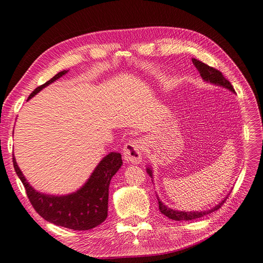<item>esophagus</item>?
<instances>
[{
  "label": "esophagus",
  "instance_id": "34e87169",
  "mask_svg": "<svg viewBox=\"0 0 263 263\" xmlns=\"http://www.w3.org/2000/svg\"><path fill=\"white\" fill-rule=\"evenodd\" d=\"M144 141L142 139H132L124 147V159L126 162L138 164L142 160Z\"/></svg>",
  "mask_w": 263,
  "mask_h": 263
}]
</instances>
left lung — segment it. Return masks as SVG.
Wrapping results in <instances>:
<instances>
[{
	"mask_svg": "<svg viewBox=\"0 0 263 263\" xmlns=\"http://www.w3.org/2000/svg\"><path fill=\"white\" fill-rule=\"evenodd\" d=\"M192 61H193V64L198 69L201 78L203 79V81H205V83H208V84H211V85H214V86L222 87L224 89H228L229 91H231L232 93H235V90H234L232 84L230 83L228 79L224 78V76L222 75L221 71H219L218 69H215L213 67H210L209 65H206V64H204V63L198 61L196 59H193ZM146 171H147L148 175L151 178H153V171H152V167L149 164L147 165ZM229 195H230V193L228 194V196H226L223 199L222 201H220L218 204L214 205L213 208H210V209L202 210V211H180V210L172 209V208L167 206L166 204H164L160 200V198H159L158 195H157V197H158V201H159V209H160V212L163 215H165L166 218H168L171 220H175V221H189V220H195V219H198V218H201V216H203L205 214L212 213L218 209H220L221 205L225 202L226 198L229 197Z\"/></svg>",
	"mask_w": 263,
	"mask_h": 263,
	"instance_id": "left-lung-1",
	"label": "left lung"
}]
</instances>
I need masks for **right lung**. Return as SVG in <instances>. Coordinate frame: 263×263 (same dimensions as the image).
<instances>
[{
  "label": "right lung",
  "instance_id": "add662e5",
  "mask_svg": "<svg viewBox=\"0 0 263 263\" xmlns=\"http://www.w3.org/2000/svg\"><path fill=\"white\" fill-rule=\"evenodd\" d=\"M67 73L68 70H62L47 83L35 88L27 101ZM13 163L34 210L45 221L74 231L93 229L107 218L108 186L112 177L123 165L121 153L110 152L98 163L83 186L74 193L59 196L35 190L26 179L14 156Z\"/></svg>",
  "mask_w": 263,
  "mask_h": 263
}]
</instances>
